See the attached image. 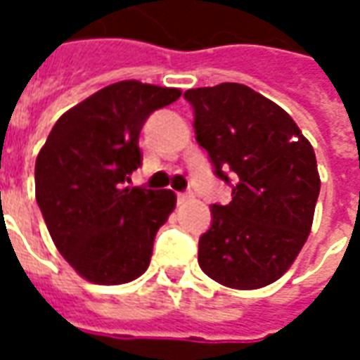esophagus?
Wrapping results in <instances>:
<instances>
[{
	"mask_svg": "<svg viewBox=\"0 0 360 360\" xmlns=\"http://www.w3.org/2000/svg\"><path fill=\"white\" fill-rule=\"evenodd\" d=\"M191 198V193H177V202L185 204Z\"/></svg>",
	"mask_w": 360,
	"mask_h": 360,
	"instance_id": "obj_1",
	"label": "esophagus"
}]
</instances>
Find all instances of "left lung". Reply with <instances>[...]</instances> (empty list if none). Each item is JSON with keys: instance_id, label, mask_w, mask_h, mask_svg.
I'll return each instance as SVG.
<instances>
[{"instance_id": "8db88e82", "label": "left lung", "mask_w": 360, "mask_h": 360, "mask_svg": "<svg viewBox=\"0 0 360 360\" xmlns=\"http://www.w3.org/2000/svg\"><path fill=\"white\" fill-rule=\"evenodd\" d=\"M196 142L231 202L212 204L198 264L221 285L258 289L279 279L307 241L320 177L316 156L289 113L245 84L191 89ZM232 179H229V175Z\"/></svg>"}]
</instances>
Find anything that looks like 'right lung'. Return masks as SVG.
<instances>
[{"label":"right lung","instance_id":"obj_1","mask_svg":"<svg viewBox=\"0 0 360 360\" xmlns=\"http://www.w3.org/2000/svg\"><path fill=\"white\" fill-rule=\"evenodd\" d=\"M179 96L139 81L110 84L63 113L36 158V202L48 231L92 283H127L148 268L175 195L127 183L142 164V125Z\"/></svg>","mask_w":360,"mask_h":360}]
</instances>
